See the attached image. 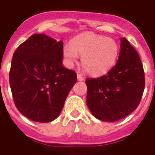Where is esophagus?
Returning a JSON list of instances; mask_svg holds the SVG:
<instances>
[{
    "label": "esophagus",
    "instance_id": "esophagus-1",
    "mask_svg": "<svg viewBox=\"0 0 155 155\" xmlns=\"http://www.w3.org/2000/svg\"><path fill=\"white\" fill-rule=\"evenodd\" d=\"M77 80H79V81H83V80H84V78L83 77L81 74H80V73H77Z\"/></svg>",
    "mask_w": 155,
    "mask_h": 155
}]
</instances>
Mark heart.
Here are the masks:
<instances>
[{
    "label": "heart",
    "mask_w": 155,
    "mask_h": 155,
    "mask_svg": "<svg viewBox=\"0 0 155 155\" xmlns=\"http://www.w3.org/2000/svg\"><path fill=\"white\" fill-rule=\"evenodd\" d=\"M119 47L115 40L92 33H85L74 38L71 44L63 48V56L72 63L82 56V67L92 75L104 74L115 64Z\"/></svg>",
    "instance_id": "1"
}]
</instances>
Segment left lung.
Segmentation results:
<instances>
[{
    "mask_svg": "<svg viewBox=\"0 0 155 155\" xmlns=\"http://www.w3.org/2000/svg\"><path fill=\"white\" fill-rule=\"evenodd\" d=\"M87 105L95 117L117 121L137 108L145 88V74L139 54L125 38L116 65L106 75L87 78Z\"/></svg>",
    "mask_w": 155,
    "mask_h": 155,
    "instance_id": "left-lung-1",
    "label": "left lung"
}]
</instances>
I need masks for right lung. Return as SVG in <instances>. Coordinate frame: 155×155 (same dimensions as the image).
I'll list each match as a JSON object with an SVG mask.
<instances>
[{"mask_svg": "<svg viewBox=\"0 0 155 155\" xmlns=\"http://www.w3.org/2000/svg\"><path fill=\"white\" fill-rule=\"evenodd\" d=\"M63 42L35 34L13 53L9 84L18 110L37 122L58 117L77 80L75 71L63 66Z\"/></svg>", "mask_w": 155, "mask_h": 155, "instance_id": "add662e5", "label": "right lung"}]
</instances>
